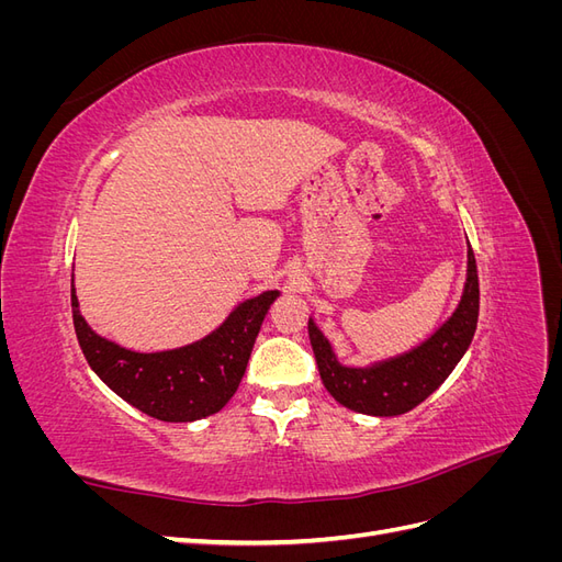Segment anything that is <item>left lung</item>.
<instances>
[{
	"mask_svg": "<svg viewBox=\"0 0 562 562\" xmlns=\"http://www.w3.org/2000/svg\"><path fill=\"white\" fill-rule=\"evenodd\" d=\"M479 269L469 246L467 283L459 307L427 342L396 359L370 368H347L335 359L330 342L310 318V339L323 386L337 403L363 415L394 417L413 411L448 380L469 349L479 323Z\"/></svg>",
	"mask_w": 562,
	"mask_h": 562,
	"instance_id": "obj_1",
	"label": "left lung"
}]
</instances>
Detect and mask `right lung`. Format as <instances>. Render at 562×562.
Returning a JSON list of instances; mask_svg holds the SVG:
<instances>
[{
	"label": "right lung",
	"mask_w": 562,
	"mask_h": 562,
	"mask_svg": "<svg viewBox=\"0 0 562 562\" xmlns=\"http://www.w3.org/2000/svg\"><path fill=\"white\" fill-rule=\"evenodd\" d=\"M279 291L236 307L227 321L194 345L138 353L95 335L79 314L72 285V321L79 347L95 375L116 396L161 422H194L223 411L239 389L255 337Z\"/></svg>",
	"instance_id": "obj_1"
}]
</instances>
